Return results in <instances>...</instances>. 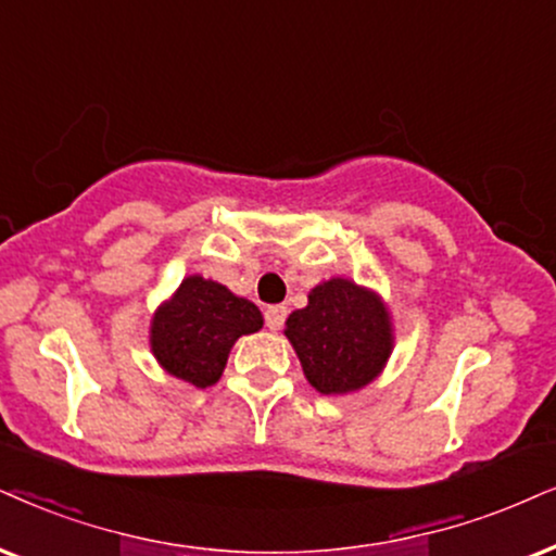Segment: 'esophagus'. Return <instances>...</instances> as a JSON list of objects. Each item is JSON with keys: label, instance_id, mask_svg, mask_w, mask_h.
Instances as JSON below:
<instances>
[{"label": "esophagus", "instance_id": "obj_1", "mask_svg": "<svg viewBox=\"0 0 556 556\" xmlns=\"http://www.w3.org/2000/svg\"><path fill=\"white\" fill-rule=\"evenodd\" d=\"M264 320H266V328H269V330H279L287 320V307L285 305H269L264 311Z\"/></svg>", "mask_w": 556, "mask_h": 556}]
</instances>
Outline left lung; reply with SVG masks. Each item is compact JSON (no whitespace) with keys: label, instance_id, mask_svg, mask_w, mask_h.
Here are the masks:
<instances>
[{"label":"left lung","instance_id":"left-lung-1","mask_svg":"<svg viewBox=\"0 0 556 556\" xmlns=\"http://www.w3.org/2000/svg\"><path fill=\"white\" fill-rule=\"evenodd\" d=\"M285 336L298 351L307 382L323 395L369 384L388 362L392 330L375 292L330 279L307 294V307L287 318Z\"/></svg>","mask_w":556,"mask_h":556}]
</instances>
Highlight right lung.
<instances>
[{"label": "right lung", "instance_id": "add662e5", "mask_svg": "<svg viewBox=\"0 0 556 556\" xmlns=\"http://www.w3.org/2000/svg\"><path fill=\"white\" fill-rule=\"evenodd\" d=\"M262 326L254 302L236 298L213 279L187 277L177 294L159 307L151 349L168 375L194 388H210L226 369L230 346Z\"/></svg>", "mask_w": 556, "mask_h": 556}]
</instances>
